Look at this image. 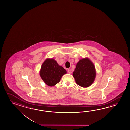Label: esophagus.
I'll return each mask as SVG.
<instances>
[{"label":"esophagus","mask_w":130,"mask_h":130,"mask_svg":"<svg viewBox=\"0 0 130 130\" xmlns=\"http://www.w3.org/2000/svg\"><path fill=\"white\" fill-rule=\"evenodd\" d=\"M68 72L69 74H71L72 72H71V69H68Z\"/></svg>","instance_id":"esophagus-1"}]
</instances>
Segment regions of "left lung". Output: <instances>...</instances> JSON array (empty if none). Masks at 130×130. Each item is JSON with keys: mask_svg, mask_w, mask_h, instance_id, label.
Returning <instances> with one entry per match:
<instances>
[{"mask_svg": "<svg viewBox=\"0 0 130 130\" xmlns=\"http://www.w3.org/2000/svg\"><path fill=\"white\" fill-rule=\"evenodd\" d=\"M73 75L78 85L88 87L92 85L95 78V66L88 58L81 59L76 64Z\"/></svg>", "mask_w": 130, "mask_h": 130, "instance_id": "8db88e82", "label": "left lung"}]
</instances>
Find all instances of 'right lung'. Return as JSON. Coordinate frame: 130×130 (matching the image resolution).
I'll return each mask as SVG.
<instances>
[{"instance_id":"1","label":"right lung","mask_w":130,"mask_h":130,"mask_svg":"<svg viewBox=\"0 0 130 130\" xmlns=\"http://www.w3.org/2000/svg\"><path fill=\"white\" fill-rule=\"evenodd\" d=\"M66 73V70L53 59H47L42 64L40 72L42 80L50 86L57 84Z\"/></svg>"}]
</instances>
